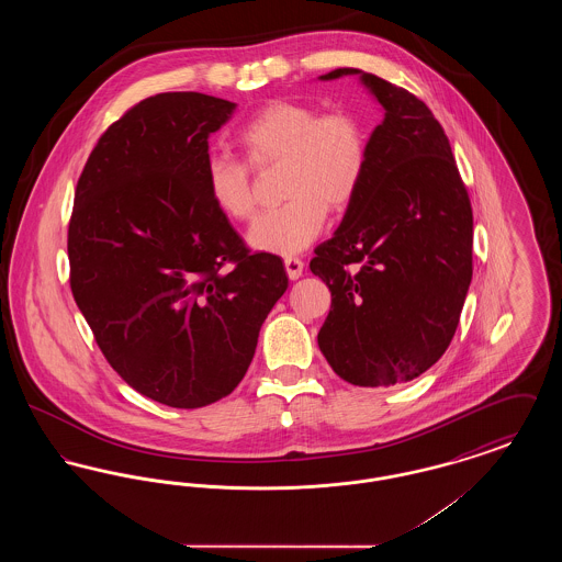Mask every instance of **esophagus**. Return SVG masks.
I'll use <instances>...</instances> for the list:
<instances>
[{
	"label": "esophagus",
	"instance_id": "1",
	"mask_svg": "<svg viewBox=\"0 0 562 562\" xmlns=\"http://www.w3.org/2000/svg\"><path fill=\"white\" fill-rule=\"evenodd\" d=\"M284 268H286L289 278L296 280V278H301V273H303V261L296 259V257H286V259H284Z\"/></svg>",
	"mask_w": 562,
	"mask_h": 562
}]
</instances>
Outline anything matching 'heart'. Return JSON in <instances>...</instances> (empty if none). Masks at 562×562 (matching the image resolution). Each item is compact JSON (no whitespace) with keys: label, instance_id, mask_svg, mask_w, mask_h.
<instances>
[{"label":"heart","instance_id":"heart-1","mask_svg":"<svg viewBox=\"0 0 562 562\" xmlns=\"http://www.w3.org/2000/svg\"><path fill=\"white\" fill-rule=\"evenodd\" d=\"M238 145L252 168L284 164L282 198L289 202L261 214L248 232L252 248L273 255H293L316 240L328 211H348L369 166V134L356 113H321L303 101H269L241 126ZM247 165L213 154L204 170L214 209L238 223L255 214L252 170Z\"/></svg>","mask_w":562,"mask_h":562}]
</instances>
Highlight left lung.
<instances>
[{
	"instance_id": "8db88e82",
	"label": "left lung",
	"mask_w": 562,
	"mask_h": 562,
	"mask_svg": "<svg viewBox=\"0 0 562 562\" xmlns=\"http://www.w3.org/2000/svg\"><path fill=\"white\" fill-rule=\"evenodd\" d=\"M383 108L356 200L310 261L330 291L318 346L351 385L426 373L453 339L472 282V206L449 138L408 90L358 69Z\"/></svg>"
}]
</instances>
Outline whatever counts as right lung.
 <instances>
[{"label": "right lung", "instance_id": "right-lung-1", "mask_svg": "<svg viewBox=\"0 0 562 562\" xmlns=\"http://www.w3.org/2000/svg\"><path fill=\"white\" fill-rule=\"evenodd\" d=\"M236 103L161 92L113 122L81 170L71 293L111 369L138 394L200 408L236 390L289 289L209 198V136Z\"/></svg>", "mask_w": 562, "mask_h": 562}]
</instances>
